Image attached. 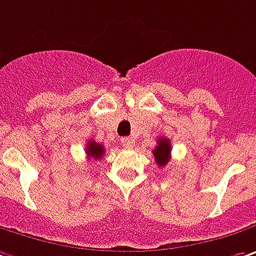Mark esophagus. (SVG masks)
<instances>
[{"instance_id": "obj_1", "label": "esophagus", "mask_w": 256, "mask_h": 256, "mask_svg": "<svg viewBox=\"0 0 256 256\" xmlns=\"http://www.w3.org/2000/svg\"><path fill=\"white\" fill-rule=\"evenodd\" d=\"M122 144H123V148L130 149L134 146V139L133 138H122Z\"/></svg>"}]
</instances>
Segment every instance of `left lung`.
<instances>
[{
	"label": "left lung",
	"instance_id": "left-lung-1",
	"mask_svg": "<svg viewBox=\"0 0 256 256\" xmlns=\"http://www.w3.org/2000/svg\"><path fill=\"white\" fill-rule=\"evenodd\" d=\"M170 142L166 139V138H160L158 142V146L153 150V156H154V160L159 166H166V163L170 159Z\"/></svg>",
	"mask_w": 256,
	"mask_h": 256
}]
</instances>
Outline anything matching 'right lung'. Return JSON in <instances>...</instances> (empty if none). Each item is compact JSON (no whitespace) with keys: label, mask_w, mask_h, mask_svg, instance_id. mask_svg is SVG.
<instances>
[{"label":"right lung","mask_w":256,"mask_h":256,"mask_svg":"<svg viewBox=\"0 0 256 256\" xmlns=\"http://www.w3.org/2000/svg\"><path fill=\"white\" fill-rule=\"evenodd\" d=\"M86 153L88 158H93V159H102L103 154H104V146L100 144V143H96L94 140H90L87 142V146H86Z\"/></svg>","instance_id":"add662e5"}]
</instances>
